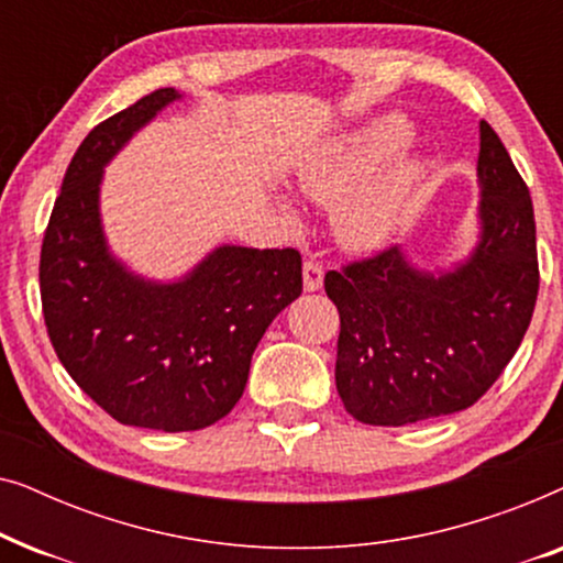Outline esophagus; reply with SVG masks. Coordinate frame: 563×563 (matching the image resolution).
Instances as JSON below:
<instances>
[{"label":"esophagus","mask_w":563,"mask_h":563,"mask_svg":"<svg viewBox=\"0 0 563 563\" xmlns=\"http://www.w3.org/2000/svg\"><path fill=\"white\" fill-rule=\"evenodd\" d=\"M322 276H325V272H322V266L318 264V261H305L302 266V279H305V289L307 291H318L322 287Z\"/></svg>","instance_id":"34e87169"}]
</instances>
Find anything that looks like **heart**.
I'll use <instances>...</instances> for the list:
<instances>
[{
    "mask_svg": "<svg viewBox=\"0 0 563 563\" xmlns=\"http://www.w3.org/2000/svg\"><path fill=\"white\" fill-rule=\"evenodd\" d=\"M410 141V122L384 114L299 161V189L314 202L335 205V238L345 249L379 251L399 233L426 174L418 156L399 153Z\"/></svg>",
    "mask_w": 563,
    "mask_h": 563,
    "instance_id": "heart-1",
    "label": "heart"
}]
</instances>
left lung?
<instances>
[{"label": "left lung", "mask_w": 563, "mask_h": 563, "mask_svg": "<svg viewBox=\"0 0 563 563\" xmlns=\"http://www.w3.org/2000/svg\"><path fill=\"white\" fill-rule=\"evenodd\" d=\"M479 241L456 266L418 268L402 245L325 274L341 314L335 387L368 426L472 407L526 335L538 297L536 218L510 153L479 122Z\"/></svg>", "instance_id": "8db88e82"}]
</instances>
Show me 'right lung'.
I'll use <instances>...</instances> for the list:
<instances>
[{"label":"right lung","mask_w":563,"mask_h":563,"mask_svg":"<svg viewBox=\"0 0 563 563\" xmlns=\"http://www.w3.org/2000/svg\"><path fill=\"white\" fill-rule=\"evenodd\" d=\"M181 95L158 89L99 122L66 168L41 251L43 318L71 379L122 426L199 430L233 410L266 328L302 295L295 249L218 245L176 282L107 245L104 166Z\"/></svg>","instance_id":"right-lung-1"}]
</instances>
